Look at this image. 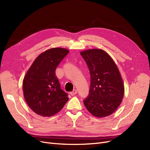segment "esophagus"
Wrapping results in <instances>:
<instances>
[{
    "mask_svg": "<svg viewBox=\"0 0 150 150\" xmlns=\"http://www.w3.org/2000/svg\"><path fill=\"white\" fill-rule=\"evenodd\" d=\"M77 93H78V91H77V90L76 89H74L72 92L70 93V94L71 95V96H74L76 94H77Z\"/></svg>",
    "mask_w": 150,
    "mask_h": 150,
    "instance_id": "1",
    "label": "esophagus"
}]
</instances>
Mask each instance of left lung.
<instances>
[{"label": "left lung", "mask_w": 150, "mask_h": 150, "mask_svg": "<svg viewBox=\"0 0 150 150\" xmlns=\"http://www.w3.org/2000/svg\"><path fill=\"white\" fill-rule=\"evenodd\" d=\"M91 76L89 94L84 101L88 111L97 117L110 116L118 108L125 93L118 68L102 49L86 50L81 53Z\"/></svg>", "instance_id": "1"}]
</instances>
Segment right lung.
Here are the masks:
<instances>
[{
	"label": "right lung",
	"instance_id": "1",
	"mask_svg": "<svg viewBox=\"0 0 150 150\" xmlns=\"http://www.w3.org/2000/svg\"><path fill=\"white\" fill-rule=\"evenodd\" d=\"M69 52L59 47L48 49L35 59L27 72L22 84L24 96L36 114L52 116L59 112L69 99L55 73Z\"/></svg>",
	"mask_w": 150,
	"mask_h": 150
}]
</instances>
